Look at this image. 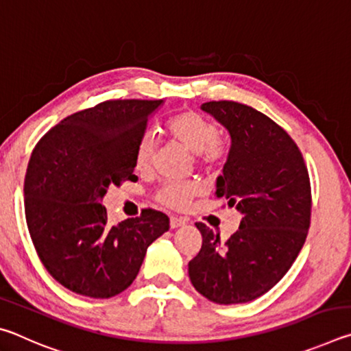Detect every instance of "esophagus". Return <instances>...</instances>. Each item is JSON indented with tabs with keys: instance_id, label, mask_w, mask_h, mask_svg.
Here are the masks:
<instances>
[{
	"instance_id": "34e87169",
	"label": "esophagus",
	"mask_w": 351,
	"mask_h": 351,
	"mask_svg": "<svg viewBox=\"0 0 351 351\" xmlns=\"http://www.w3.org/2000/svg\"><path fill=\"white\" fill-rule=\"evenodd\" d=\"M186 224V219L180 218V217H170V228L171 229H176V228H181V226Z\"/></svg>"
}]
</instances>
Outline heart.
Listing matches in <instances>:
<instances>
[{
  "mask_svg": "<svg viewBox=\"0 0 351 351\" xmlns=\"http://www.w3.org/2000/svg\"><path fill=\"white\" fill-rule=\"evenodd\" d=\"M167 130L176 142L195 153L197 161L206 169L217 167L228 156V147L217 138L218 130L215 123L207 121L198 112L186 111L173 116L167 123ZM154 152H156V139L153 133L147 132L141 136L136 145V167L139 170L150 167ZM198 193H201V184L197 181H170L158 190L156 198L164 206L182 209Z\"/></svg>",
  "mask_w": 351,
  "mask_h": 351,
  "instance_id": "obj_1",
  "label": "heart"
}]
</instances>
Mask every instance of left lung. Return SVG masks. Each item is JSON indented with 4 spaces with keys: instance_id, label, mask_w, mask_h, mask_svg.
I'll return each instance as SVG.
<instances>
[{
    "instance_id": "obj_1",
    "label": "left lung",
    "mask_w": 351,
    "mask_h": 351,
    "mask_svg": "<svg viewBox=\"0 0 351 351\" xmlns=\"http://www.w3.org/2000/svg\"><path fill=\"white\" fill-rule=\"evenodd\" d=\"M230 134V150L217 178V198L241 213L240 228L221 243L204 223L198 255L189 261L190 282L219 305L246 304L280 282L306 240L311 186L304 156L277 123L232 100L206 102Z\"/></svg>"
}]
</instances>
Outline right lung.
<instances>
[{
  "instance_id": "1",
  "label": "right lung",
  "mask_w": 351,
  "mask_h": 351,
  "mask_svg": "<svg viewBox=\"0 0 351 351\" xmlns=\"http://www.w3.org/2000/svg\"><path fill=\"white\" fill-rule=\"evenodd\" d=\"M164 100H106L63 119L35 145L25 178V213L41 263L73 293L110 299L138 276L147 247L170 228L165 213L111 226L102 198L138 181L134 153Z\"/></svg>"
}]
</instances>
